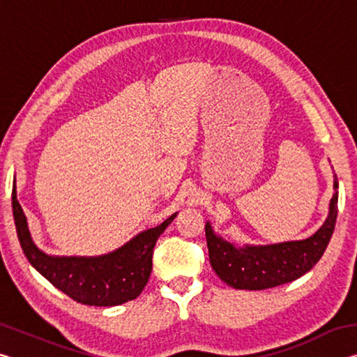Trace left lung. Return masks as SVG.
<instances>
[{
  "instance_id": "obj_1",
  "label": "left lung",
  "mask_w": 357,
  "mask_h": 357,
  "mask_svg": "<svg viewBox=\"0 0 357 357\" xmlns=\"http://www.w3.org/2000/svg\"><path fill=\"white\" fill-rule=\"evenodd\" d=\"M338 181L323 225L312 236L277 244H234L223 239L206 222L209 263L222 282L236 289H268L293 282L315 266L328 247L337 220Z\"/></svg>"
}]
</instances>
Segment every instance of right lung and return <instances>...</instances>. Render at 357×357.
<instances>
[{
  "mask_svg": "<svg viewBox=\"0 0 357 357\" xmlns=\"http://www.w3.org/2000/svg\"><path fill=\"white\" fill-rule=\"evenodd\" d=\"M12 213L23 253L40 275L84 305L113 307L140 296L153 269V250L157 239L178 213L160 225L144 229L113 252L96 257H58L40 250L31 238L26 215L12 185Z\"/></svg>",
  "mask_w": 357,
  "mask_h": 357,
  "instance_id": "right-lung-1",
  "label": "right lung"
}]
</instances>
